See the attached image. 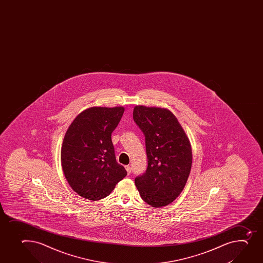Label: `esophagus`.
I'll list each match as a JSON object with an SVG mask.
<instances>
[{"label": "esophagus", "instance_id": "1", "mask_svg": "<svg viewBox=\"0 0 263 263\" xmlns=\"http://www.w3.org/2000/svg\"><path fill=\"white\" fill-rule=\"evenodd\" d=\"M125 169L127 171V174L129 175L130 173H131L132 169H131V167H130L129 165H126V166H125Z\"/></svg>", "mask_w": 263, "mask_h": 263}]
</instances>
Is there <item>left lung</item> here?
Instances as JSON below:
<instances>
[{
    "instance_id": "left-lung-1",
    "label": "left lung",
    "mask_w": 263,
    "mask_h": 263,
    "mask_svg": "<svg viewBox=\"0 0 263 263\" xmlns=\"http://www.w3.org/2000/svg\"><path fill=\"white\" fill-rule=\"evenodd\" d=\"M134 121L143 132L148 166L135 179L141 197L154 208L174 201L184 189L192 166L190 140L169 109L136 105Z\"/></svg>"
}]
</instances>
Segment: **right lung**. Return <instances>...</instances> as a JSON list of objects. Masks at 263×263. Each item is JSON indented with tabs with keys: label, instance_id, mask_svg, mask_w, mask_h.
I'll return each instance as SVG.
<instances>
[{
	"label": "right lung",
	"instance_id": "add662e5",
	"mask_svg": "<svg viewBox=\"0 0 263 263\" xmlns=\"http://www.w3.org/2000/svg\"><path fill=\"white\" fill-rule=\"evenodd\" d=\"M124 107H91L81 112L68 127L61 150L63 173L81 197H106L127 172L117 163L111 134Z\"/></svg>",
	"mask_w": 263,
	"mask_h": 263
}]
</instances>
